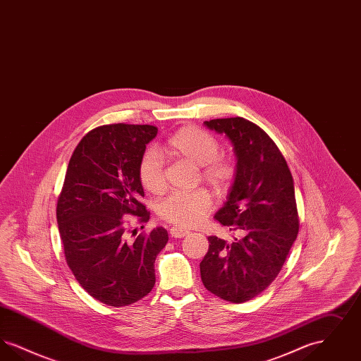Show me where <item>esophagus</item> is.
<instances>
[{
    "mask_svg": "<svg viewBox=\"0 0 361 361\" xmlns=\"http://www.w3.org/2000/svg\"><path fill=\"white\" fill-rule=\"evenodd\" d=\"M169 234L172 235L173 238H183V237L188 235L189 231L188 230H185V228H181V227L174 226V227H172V228L169 230Z\"/></svg>",
    "mask_w": 361,
    "mask_h": 361,
    "instance_id": "34e87169",
    "label": "esophagus"
}]
</instances>
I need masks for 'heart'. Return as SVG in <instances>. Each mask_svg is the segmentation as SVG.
Masks as SVG:
<instances>
[{
  "instance_id": "1",
  "label": "heart",
  "mask_w": 361,
  "mask_h": 361,
  "mask_svg": "<svg viewBox=\"0 0 361 361\" xmlns=\"http://www.w3.org/2000/svg\"><path fill=\"white\" fill-rule=\"evenodd\" d=\"M219 153L216 137L196 126L180 128L159 147V154L185 159L199 166L202 180L216 192H224L235 177V165ZM137 174L142 187L149 193L159 195L165 190L162 165L154 153L142 157ZM211 206V196L204 189L173 193L158 204V216L177 227H192L202 222Z\"/></svg>"
}]
</instances>
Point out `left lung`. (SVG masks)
<instances>
[{
	"label": "left lung",
	"mask_w": 361,
	"mask_h": 361,
	"mask_svg": "<svg viewBox=\"0 0 361 361\" xmlns=\"http://www.w3.org/2000/svg\"><path fill=\"white\" fill-rule=\"evenodd\" d=\"M204 124L234 146V183L215 221L237 235L233 242L208 237L200 275L211 293L243 303L271 286L296 240L293 178L275 142L257 124L238 116Z\"/></svg>",
	"instance_id": "8db88e82"
}]
</instances>
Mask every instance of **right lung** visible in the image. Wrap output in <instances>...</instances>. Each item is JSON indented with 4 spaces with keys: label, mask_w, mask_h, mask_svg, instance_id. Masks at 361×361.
<instances>
[{
    "label": "right lung",
    "mask_w": 361,
    "mask_h": 361,
    "mask_svg": "<svg viewBox=\"0 0 361 361\" xmlns=\"http://www.w3.org/2000/svg\"><path fill=\"white\" fill-rule=\"evenodd\" d=\"M157 133L154 126L124 123L89 131L73 152L58 197L66 262L81 287L106 306L133 305L153 290L155 257L169 240L157 227L130 240L124 219H150L137 166Z\"/></svg>",
    "instance_id": "add662e5"
}]
</instances>
